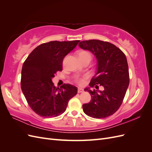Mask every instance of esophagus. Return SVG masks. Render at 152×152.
Instances as JSON below:
<instances>
[{"instance_id":"34e87169","label":"esophagus","mask_w":152,"mask_h":152,"mask_svg":"<svg viewBox=\"0 0 152 152\" xmlns=\"http://www.w3.org/2000/svg\"><path fill=\"white\" fill-rule=\"evenodd\" d=\"M77 91H78V93H83L84 90L82 89H81V88H78Z\"/></svg>"}]
</instances>
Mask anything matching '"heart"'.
Segmentation results:
<instances>
[{
  "label": "heart",
  "mask_w": 152,
  "mask_h": 152,
  "mask_svg": "<svg viewBox=\"0 0 152 152\" xmlns=\"http://www.w3.org/2000/svg\"><path fill=\"white\" fill-rule=\"evenodd\" d=\"M81 56H88L89 58H91V55L89 52H87V51H82L79 53V57ZM87 78V76H84V77H79V78H77V79L75 80V82L76 83L79 85V86H82L84 85L85 83V80Z\"/></svg>",
  "instance_id": "obj_1"
}]
</instances>
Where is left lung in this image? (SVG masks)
Instances as JSON below:
<instances>
[{"mask_svg":"<svg viewBox=\"0 0 152 152\" xmlns=\"http://www.w3.org/2000/svg\"><path fill=\"white\" fill-rule=\"evenodd\" d=\"M79 45L82 49L89 50L97 59V72L89 86L97 89L98 86L103 87V91L84 89L91 94L92 99L82 105L84 112L93 118H104L120 108L129 84L126 56L114 44L102 40H84Z\"/></svg>","mask_w":152,"mask_h":152,"instance_id":"obj_1","label":"left lung"}]
</instances>
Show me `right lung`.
I'll use <instances>...</instances> for the list:
<instances>
[{
  "label": "right lung",
  "mask_w": 152,
  "mask_h": 152,
  "mask_svg": "<svg viewBox=\"0 0 152 152\" xmlns=\"http://www.w3.org/2000/svg\"><path fill=\"white\" fill-rule=\"evenodd\" d=\"M80 40L50 41L39 45L23 65L21 87L30 107L43 117H55L65 112L68 103L77 94V88L64 84L59 88L52 82L62 71L63 60Z\"/></svg>",
  "instance_id": "right-lung-1"
}]
</instances>
